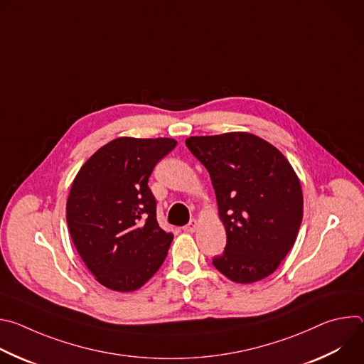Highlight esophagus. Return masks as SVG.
Instances as JSON below:
<instances>
[{
  "instance_id": "obj_1",
  "label": "esophagus",
  "mask_w": 364,
  "mask_h": 364,
  "mask_svg": "<svg viewBox=\"0 0 364 364\" xmlns=\"http://www.w3.org/2000/svg\"><path fill=\"white\" fill-rule=\"evenodd\" d=\"M197 228V220L196 219H191L186 226H184V230L186 232H194Z\"/></svg>"
}]
</instances>
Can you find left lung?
Masks as SVG:
<instances>
[{"mask_svg": "<svg viewBox=\"0 0 364 364\" xmlns=\"http://www.w3.org/2000/svg\"><path fill=\"white\" fill-rule=\"evenodd\" d=\"M186 145L210 174L226 229V247L213 267L240 284L267 278L294 246L302 222V191L291 164L247 132L190 136Z\"/></svg>", "mask_w": 364, "mask_h": 364, "instance_id": "8db88e82", "label": "left lung"}]
</instances>
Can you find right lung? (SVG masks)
Returning <instances> with one entry per match:
<instances>
[{
	"label": "right lung",
	"mask_w": 364,
	"mask_h": 364,
	"mask_svg": "<svg viewBox=\"0 0 364 364\" xmlns=\"http://www.w3.org/2000/svg\"><path fill=\"white\" fill-rule=\"evenodd\" d=\"M177 145L171 138H117L79 170L66 204L77 253L96 281L135 291L160 269L173 233L157 222L148 178Z\"/></svg>",
	"instance_id": "right-lung-1"
}]
</instances>
